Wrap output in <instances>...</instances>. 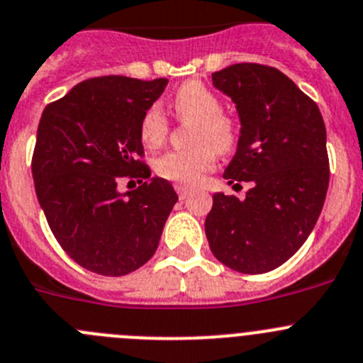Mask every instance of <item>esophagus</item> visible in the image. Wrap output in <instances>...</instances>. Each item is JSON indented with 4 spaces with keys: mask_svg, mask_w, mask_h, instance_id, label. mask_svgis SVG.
<instances>
[{
    "mask_svg": "<svg viewBox=\"0 0 363 363\" xmlns=\"http://www.w3.org/2000/svg\"><path fill=\"white\" fill-rule=\"evenodd\" d=\"M175 191H177L179 199H186L191 193V188H188V186H182V184H177L175 186Z\"/></svg>",
    "mask_w": 363,
    "mask_h": 363,
    "instance_id": "1",
    "label": "esophagus"
}]
</instances>
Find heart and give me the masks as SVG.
Wrapping results in <instances>:
<instances>
[{"instance_id":"heart-1","label":"heart","mask_w":363,"mask_h":363,"mask_svg":"<svg viewBox=\"0 0 363 363\" xmlns=\"http://www.w3.org/2000/svg\"><path fill=\"white\" fill-rule=\"evenodd\" d=\"M175 114L189 127L188 150L166 152L155 159L154 168L159 177L182 186L201 182L216 164L218 152L228 154L240 138L238 123L220 113V100L201 82H188L172 98ZM168 135V120L157 105L148 107L140 123V138L145 147L157 148Z\"/></svg>"}]
</instances>
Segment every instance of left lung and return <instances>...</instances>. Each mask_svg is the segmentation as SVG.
Here are the masks:
<instances>
[{
  "mask_svg": "<svg viewBox=\"0 0 363 363\" xmlns=\"http://www.w3.org/2000/svg\"><path fill=\"white\" fill-rule=\"evenodd\" d=\"M211 77L236 104L242 123L223 177L235 186L250 182V189L245 201L213 195L206 236L229 269L269 272L299 250L323 211L330 184L323 114L276 67L242 62Z\"/></svg>",
  "mask_w": 363,
  "mask_h": 363,
  "instance_id": "1",
  "label": "left lung"
}]
</instances>
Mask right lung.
I'll return each instance as SVG.
<instances>
[{
    "label": "right lung",
    "mask_w": 363,
    "mask_h": 363,
    "mask_svg": "<svg viewBox=\"0 0 363 363\" xmlns=\"http://www.w3.org/2000/svg\"><path fill=\"white\" fill-rule=\"evenodd\" d=\"M166 84L96 77L46 105L40 116L32 157L37 199L67 256L100 276L145 265L179 199L141 161V118ZM121 178H138L142 186L120 194Z\"/></svg>",
    "instance_id": "add662e5"
}]
</instances>
